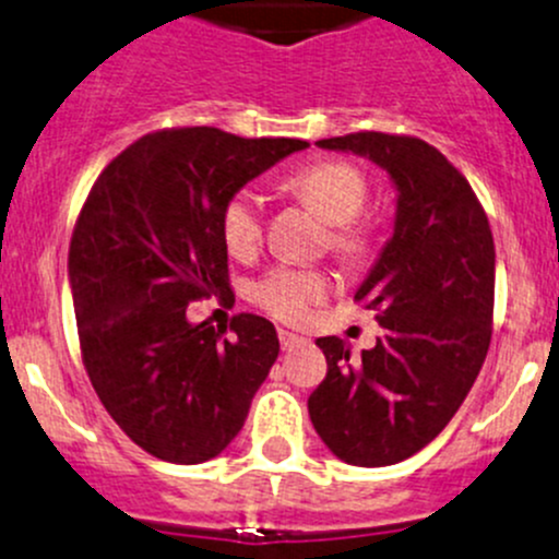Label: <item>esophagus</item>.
<instances>
[{"label": "esophagus", "instance_id": "34e87169", "mask_svg": "<svg viewBox=\"0 0 559 559\" xmlns=\"http://www.w3.org/2000/svg\"><path fill=\"white\" fill-rule=\"evenodd\" d=\"M278 341H281V348H295L300 346V343H308V337L295 335V332L289 330H278Z\"/></svg>", "mask_w": 559, "mask_h": 559}]
</instances>
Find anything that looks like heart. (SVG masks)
<instances>
[{
	"mask_svg": "<svg viewBox=\"0 0 559 559\" xmlns=\"http://www.w3.org/2000/svg\"><path fill=\"white\" fill-rule=\"evenodd\" d=\"M295 194H300L321 218L332 224L330 246L341 257H357L368 246V227L359 213L368 205V180L348 162H319L302 167L289 178ZM222 235L229 253L248 259L262 243V194L257 189H240L227 200L222 213ZM332 289V278L319 267L267 270L251 286V300L262 311L289 324H300L313 313L316 302Z\"/></svg>",
	"mask_w": 559,
	"mask_h": 559,
	"instance_id": "obj_1",
	"label": "heart"
}]
</instances>
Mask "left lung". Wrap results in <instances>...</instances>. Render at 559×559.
<instances>
[{
  "mask_svg": "<svg viewBox=\"0 0 559 559\" xmlns=\"http://www.w3.org/2000/svg\"><path fill=\"white\" fill-rule=\"evenodd\" d=\"M319 145L368 156L397 189L392 238L354 295L384 332L362 357L341 337H319L326 376L308 397L337 460L384 467L425 449L481 370L492 337V229L465 175L425 140L354 132Z\"/></svg>",
  "mask_w": 559,
  "mask_h": 559,
  "instance_id": "obj_1",
  "label": "left lung"
}]
</instances>
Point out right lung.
<instances>
[{"label":"right lung","instance_id":"1","mask_svg":"<svg viewBox=\"0 0 559 559\" xmlns=\"http://www.w3.org/2000/svg\"><path fill=\"white\" fill-rule=\"evenodd\" d=\"M306 140L238 138L216 127L143 134L105 167L70 240V286L86 373L105 411L175 465L213 460L243 427L278 357L267 319L238 313L227 337L186 308L229 286V197Z\"/></svg>","mask_w":559,"mask_h":559}]
</instances>
